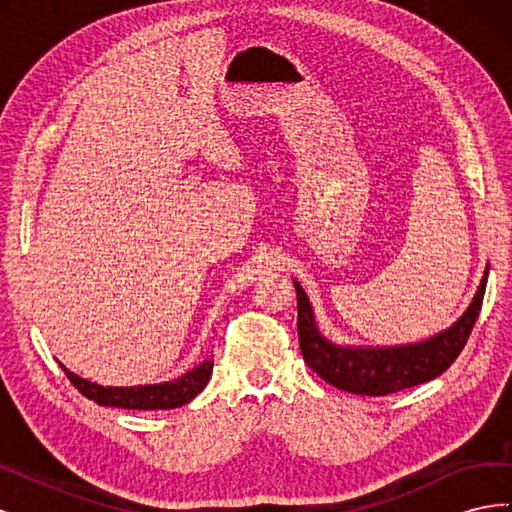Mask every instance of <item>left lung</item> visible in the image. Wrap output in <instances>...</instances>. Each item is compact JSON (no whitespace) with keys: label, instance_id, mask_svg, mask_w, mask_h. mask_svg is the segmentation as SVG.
Instances as JSON below:
<instances>
[{"label":"left lung","instance_id":"left-lung-1","mask_svg":"<svg viewBox=\"0 0 512 512\" xmlns=\"http://www.w3.org/2000/svg\"><path fill=\"white\" fill-rule=\"evenodd\" d=\"M487 275L489 267L485 269L466 314L453 327L425 339V342L389 348L339 346L329 342L318 329L314 309L305 290L297 280H292L294 288H297V329L303 359L322 380L354 395H391L438 378L442 371L453 365L468 342L480 305H483Z\"/></svg>","mask_w":512,"mask_h":512}]
</instances>
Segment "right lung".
Instances as JSON below:
<instances>
[{"mask_svg": "<svg viewBox=\"0 0 512 512\" xmlns=\"http://www.w3.org/2000/svg\"><path fill=\"white\" fill-rule=\"evenodd\" d=\"M59 367L64 369V374L76 389H79L87 399L96 401L98 406H113L123 410H170L185 406L190 399H194L205 389L213 371V361H203L194 369H190L188 374H183L173 382L145 386H100L96 382H89L81 376L72 374V371L61 363Z\"/></svg>", "mask_w": 512, "mask_h": 512, "instance_id": "1", "label": "right lung"}]
</instances>
